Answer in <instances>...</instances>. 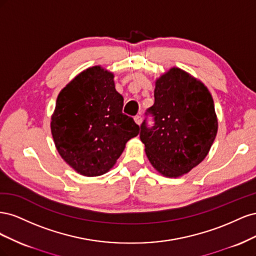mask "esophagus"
<instances>
[{"label":"esophagus","instance_id":"obj_1","mask_svg":"<svg viewBox=\"0 0 256 256\" xmlns=\"http://www.w3.org/2000/svg\"><path fill=\"white\" fill-rule=\"evenodd\" d=\"M134 122L138 124V125H141V122H142V116H141V115L134 116Z\"/></svg>","mask_w":256,"mask_h":256}]
</instances>
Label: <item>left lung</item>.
<instances>
[{
	"label": "left lung",
	"mask_w": 256,
	"mask_h": 256,
	"mask_svg": "<svg viewBox=\"0 0 256 256\" xmlns=\"http://www.w3.org/2000/svg\"><path fill=\"white\" fill-rule=\"evenodd\" d=\"M154 102L146 110L140 138L147 158L168 177L188 173L207 156L218 130L210 92L205 85L180 68H172L156 81Z\"/></svg>",
	"instance_id": "8db88e82"
}]
</instances>
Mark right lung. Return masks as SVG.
<instances>
[{
  "mask_svg": "<svg viewBox=\"0 0 256 256\" xmlns=\"http://www.w3.org/2000/svg\"><path fill=\"white\" fill-rule=\"evenodd\" d=\"M113 74L95 66L62 90L51 118V132L60 157L84 176L106 173L140 127L122 113L124 98Z\"/></svg>",
  "mask_w": 256,
  "mask_h": 256,
  "instance_id": "obj_1",
  "label": "right lung"
}]
</instances>
